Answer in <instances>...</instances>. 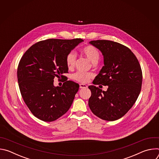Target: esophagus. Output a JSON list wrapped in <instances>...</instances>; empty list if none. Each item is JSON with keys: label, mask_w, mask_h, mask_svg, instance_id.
I'll use <instances>...</instances> for the list:
<instances>
[{"label": "esophagus", "mask_w": 159, "mask_h": 159, "mask_svg": "<svg viewBox=\"0 0 159 159\" xmlns=\"http://www.w3.org/2000/svg\"><path fill=\"white\" fill-rule=\"evenodd\" d=\"M87 85H85V84H80V89L87 88Z\"/></svg>", "instance_id": "34e87169"}]
</instances>
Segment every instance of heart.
Segmentation results:
<instances>
[{"label":"heart","mask_w":159,"mask_h":159,"mask_svg":"<svg viewBox=\"0 0 159 159\" xmlns=\"http://www.w3.org/2000/svg\"><path fill=\"white\" fill-rule=\"evenodd\" d=\"M80 52L94 63H97L100 58L99 51L93 45H86L80 50ZM75 61L76 55L74 52H70L66 55L65 62L67 67L69 69H73L75 66ZM94 76V75L93 73H84L78 72L72 75V79L80 83H87L92 78H93Z\"/></svg>","instance_id":"heart-1"}]
</instances>
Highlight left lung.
<instances>
[{"label":"left lung","instance_id":"1","mask_svg":"<svg viewBox=\"0 0 159 159\" xmlns=\"http://www.w3.org/2000/svg\"><path fill=\"white\" fill-rule=\"evenodd\" d=\"M90 43L104 56V66L93 84L108 85L106 91L89 86L91 96L89 106L96 116L106 121L123 117L137 101L142 84L139 61L127 47L109 40H94Z\"/></svg>","mask_w":159,"mask_h":159}]
</instances>
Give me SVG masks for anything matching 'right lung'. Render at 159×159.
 <instances>
[{"instance_id": "add662e5", "label": "right lung", "mask_w": 159, "mask_h": 159, "mask_svg": "<svg viewBox=\"0 0 159 159\" xmlns=\"http://www.w3.org/2000/svg\"><path fill=\"white\" fill-rule=\"evenodd\" d=\"M83 39H48L36 43L21 57L17 80L21 96L32 114L38 119L53 121L70 109L79 85L66 80L55 87V77L63 79L69 68L66 55Z\"/></svg>"}]
</instances>
